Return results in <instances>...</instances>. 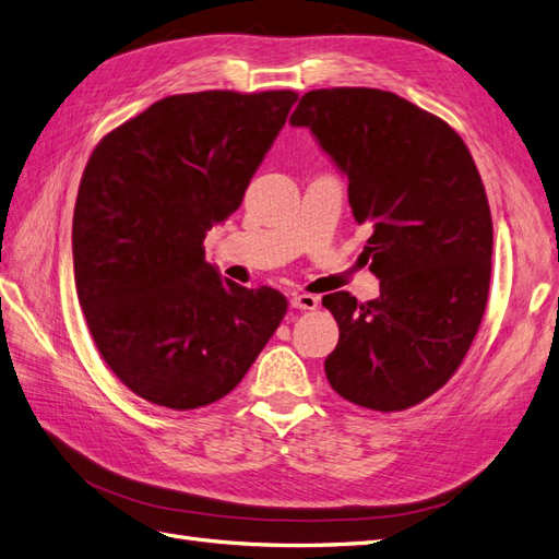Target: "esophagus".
Masks as SVG:
<instances>
[{
    "label": "esophagus",
    "instance_id": "obj_1",
    "mask_svg": "<svg viewBox=\"0 0 559 559\" xmlns=\"http://www.w3.org/2000/svg\"><path fill=\"white\" fill-rule=\"evenodd\" d=\"M319 306V298L312 294H294L292 296V308L296 310H314Z\"/></svg>",
    "mask_w": 559,
    "mask_h": 559
}]
</instances>
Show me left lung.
Instances as JSON below:
<instances>
[{
    "label": "left lung",
    "mask_w": 559,
    "mask_h": 559,
    "mask_svg": "<svg viewBox=\"0 0 559 559\" xmlns=\"http://www.w3.org/2000/svg\"><path fill=\"white\" fill-rule=\"evenodd\" d=\"M289 123L310 128L373 228L364 251L380 296L321 298L341 329L326 378L364 408H413L454 376L485 314L492 214L478 167L443 118L389 91H310Z\"/></svg>",
    "instance_id": "8db88e82"
}]
</instances>
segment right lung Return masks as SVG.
Returning <instances> with one entry per match:
<instances>
[{"label": "right lung", "instance_id": "add662e5", "mask_svg": "<svg viewBox=\"0 0 559 559\" xmlns=\"http://www.w3.org/2000/svg\"><path fill=\"white\" fill-rule=\"evenodd\" d=\"M298 93L170 95L105 134L83 170L74 280L114 376L173 411L240 384L286 314V298L218 277L212 226L240 207Z\"/></svg>", "mask_w": 559, "mask_h": 559}]
</instances>
